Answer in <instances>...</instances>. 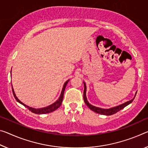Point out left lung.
<instances>
[{
    "instance_id": "1",
    "label": "left lung",
    "mask_w": 148,
    "mask_h": 148,
    "mask_svg": "<svg viewBox=\"0 0 148 148\" xmlns=\"http://www.w3.org/2000/svg\"><path fill=\"white\" fill-rule=\"evenodd\" d=\"M84 82V102H85V103L86 104L87 106L90 108L91 111L97 112V113H98V114H104V115H112V114H115L116 112H119V111H120V110L123 109V108H125V107L127 106V105H128L129 104H130L133 101V100H134V99L135 96H136V93H137V92H136L135 96H134V97L133 98V99H132L130 101H128L124 103H123V104L117 105V106H116V107L109 108V109H102V108L93 106V105H91L90 103L88 102V99H87V97H86V83L84 82Z\"/></svg>"
}]
</instances>
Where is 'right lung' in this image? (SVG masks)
<instances>
[{
	"mask_svg": "<svg viewBox=\"0 0 148 148\" xmlns=\"http://www.w3.org/2000/svg\"><path fill=\"white\" fill-rule=\"evenodd\" d=\"M70 79H68V80L64 84V86H63V88H62V90L61 91V93H60V95L58 99L56 101L55 103H53V104H51L50 105H49L47 107H43V108H39V109H36V108H33L32 107H29V106H27L25 104L23 103H22L21 101H20L18 99V98L16 97V93L14 92V89H13V87H12V92H13V94L14 96L15 99H16V101L18 103H20V104L23 105V106L27 107L28 109L30 111H32V112H34V113H36V114H46V113H49V112H53L54 111H55L56 109H57L58 107H59L60 105H61V103L62 102V99H63V97H64V90H65V88H66V86L68 82H69Z\"/></svg>",
	"mask_w": 148,
	"mask_h": 148,
	"instance_id": "right-lung-1",
	"label": "right lung"
}]
</instances>
